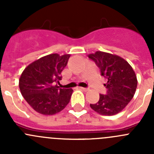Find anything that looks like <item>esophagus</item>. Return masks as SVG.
<instances>
[{"instance_id": "34e87169", "label": "esophagus", "mask_w": 154, "mask_h": 154, "mask_svg": "<svg viewBox=\"0 0 154 154\" xmlns=\"http://www.w3.org/2000/svg\"><path fill=\"white\" fill-rule=\"evenodd\" d=\"M80 88L82 89V91H87L89 90V88H83V87H81Z\"/></svg>"}]
</instances>
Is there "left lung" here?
<instances>
[{"label":"left lung","mask_w":154,"mask_h":154,"mask_svg":"<svg viewBox=\"0 0 154 154\" xmlns=\"http://www.w3.org/2000/svg\"><path fill=\"white\" fill-rule=\"evenodd\" d=\"M88 57L100 70V75L106 79V93L100 94L97 103L90 106L97 113L112 116L122 110L134 97L137 88V77L132 67L120 57L109 53L97 51Z\"/></svg>","instance_id":"8db88e82"}]
</instances>
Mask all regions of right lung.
Instances as JSON below:
<instances>
[{"mask_svg": "<svg viewBox=\"0 0 154 154\" xmlns=\"http://www.w3.org/2000/svg\"><path fill=\"white\" fill-rule=\"evenodd\" d=\"M69 57V54H49L29 64L23 72L19 81L20 91L36 112L54 115L69 103L73 90L60 88L57 84Z\"/></svg>", "mask_w": 154, "mask_h": 154, "instance_id": "add662e5", "label": "right lung"}]
</instances>
